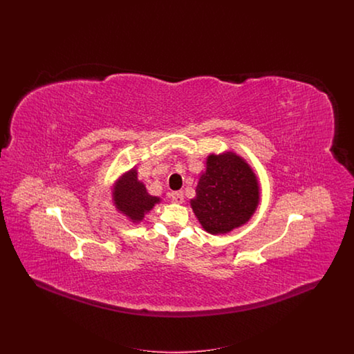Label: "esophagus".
Masks as SVG:
<instances>
[{
  "label": "esophagus",
  "instance_id": "esophagus-1",
  "mask_svg": "<svg viewBox=\"0 0 354 354\" xmlns=\"http://www.w3.org/2000/svg\"><path fill=\"white\" fill-rule=\"evenodd\" d=\"M171 201L174 203H176V204H182L183 201H185L183 192H182V191H174V192L171 194Z\"/></svg>",
  "mask_w": 354,
  "mask_h": 354
}]
</instances>
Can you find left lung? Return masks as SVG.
<instances>
[{"instance_id":"obj_1","label":"left lung","mask_w":354,"mask_h":354,"mask_svg":"<svg viewBox=\"0 0 354 354\" xmlns=\"http://www.w3.org/2000/svg\"><path fill=\"white\" fill-rule=\"evenodd\" d=\"M257 204V179L244 159L234 152L207 158L191 207L208 234H227L245 224Z\"/></svg>"}]
</instances>
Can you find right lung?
Here are the masks:
<instances>
[{"instance_id":"obj_1","label":"right lung","mask_w":354,"mask_h":354,"mask_svg":"<svg viewBox=\"0 0 354 354\" xmlns=\"http://www.w3.org/2000/svg\"><path fill=\"white\" fill-rule=\"evenodd\" d=\"M114 202L122 214L136 221H142L145 214L152 209L159 198L151 196L145 185L138 180L136 169L126 172L115 185Z\"/></svg>"}]
</instances>
